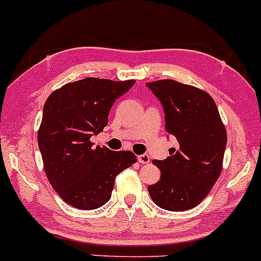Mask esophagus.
I'll return each instance as SVG.
<instances>
[{
    "label": "esophagus",
    "instance_id": "34e87169",
    "mask_svg": "<svg viewBox=\"0 0 261 261\" xmlns=\"http://www.w3.org/2000/svg\"><path fill=\"white\" fill-rule=\"evenodd\" d=\"M138 161L139 163H143V165H147V163L150 162V157L148 154H146V153H143V154L138 155Z\"/></svg>",
    "mask_w": 261,
    "mask_h": 261
}]
</instances>
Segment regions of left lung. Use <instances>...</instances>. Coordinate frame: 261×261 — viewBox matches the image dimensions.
<instances>
[{"label":"left lung","instance_id":"left-lung-1","mask_svg":"<svg viewBox=\"0 0 261 261\" xmlns=\"http://www.w3.org/2000/svg\"><path fill=\"white\" fill-rule=\"evenodd\" d=\"M146 85L162 104L166 130L178 142L166 160L153 161L161 178L148 192L161 208L190 210L208 195L221 173L226 129L206 91L170 79Z\"/></svg>","mask_w":261,"mask_h":261}]
</instances>
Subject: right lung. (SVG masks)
I'll return each mask as SVG.
<instances>
[{
	"mask_svg": "<svg viewBox=\"0 0 261 261\" xmlns=\"http://www.w3.org/2000/svg\"><path fill=\"white\" fill-rule=\"evenodd\" d=\"M134 83L85 77L64 85L47 98L37 142L47 179L69 205L80 210L106 205L115 177L136 162L129 150L94 148L90 142L107 127L115 100Z\"/></svg>",
	"mask_w": 261,
	"mask_h": 261,
	"instance_id": "add662e5",
	"label": "right lung"
}]
</instances>
